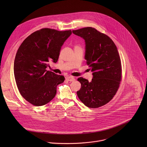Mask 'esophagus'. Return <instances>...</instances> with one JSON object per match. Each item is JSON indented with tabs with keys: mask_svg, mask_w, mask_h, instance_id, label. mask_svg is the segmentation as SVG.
Returning a JSON list of instances; mask_svg holds the SVG:
<instances>
[{
	"mask_svg": "<svg viewBox=\"0 0 147 147\" xmlns=\"http://www.w3.org/2000/svg\"><path fill=\"white\" fill-rule=\"evenodd\" d=\"M66 80H67L68 81H69V82H74L75 80V79L73 76H68V77L66 78Z\"/></svg>",
	"mask_w": 147,
	"mask_h": 147,
	"instance_id": "1",
	"label": "esophagus"
}]
</instances>
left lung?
I'll use <instances>...</instances> for the list:
<instances>
[{
  "instance_id": "left-lung-1",
  "label": "left lung",
  "mask_w": 147,
  "mask_h": 147,
  "mask_svg": "<svg viewBox=\"0 0 147 147\" xmlns=\"http://www.w3.org/2000/svg\"><path fill=\"white\" fill-rule=\"evenodd\" d=\"M85 41V59L93 72L91 82L78 79L81 88L77 92L80 100L90 108L108 103L117 93L121 81L120 57L115 43L105 34L92 27L72 30Z\"/></svg>"
}]
</instances>
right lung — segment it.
Here are the masks:
<instances>
[{
  "instance_id": "1",
  "label": "right lung",
  "mask_w": 147,
  "mask_h": 147,
  "mask_svg": "<svg viewBox=\"0 0 147 147\" xmlns=\"http://www.w3.org/2000/svg\"><path fill=\"white\" fill-rule=\"evenodd\" d=\"M71 30L43 28L29 35L18 49L14 61V75L21 96L37 106L47 104L63 83V76L47 71L49 62L57 63L61 47Z\"/></svg>"
}]
</instances>
